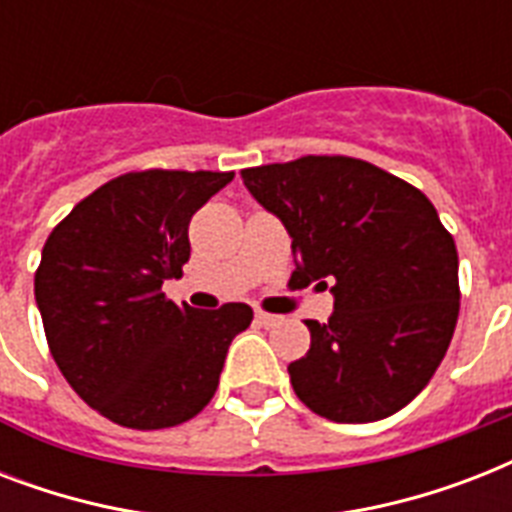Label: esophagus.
I'll use <instances>...</instances> for the list:
<instances>
[{"mask_svg":"<svg viewBox=\"0 0 512 512\" xmlns=\"http://www.w3.org/2000/svg\"><path fill=\"white\" fill-rule=\"evenodd\" d=\"M255 319H257V324H260V327H276V324L281 321L279 316H273V313H265V311H257Z\"/></svg>","mask_w":512,"mask_h":512,"instance_id":"1","label":"esophagus"}]
</instances>
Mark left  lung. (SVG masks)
Returning a JSON list of instances; mask_svg holds the SVG:
<instances>
[{"label": "left lung", "instance_id": "8db88e82", "mask_svg": "<svg viewBox=\"0 0 512 512\" xmlns=\"http://www.w3.org/2000/svg\"><path fill=\"white\" fill-rule=\"evenodd\" d=\"M292 236V281L332 284L327 324L289 364L297 398L332 422L404 409L436 374L460 316L457 247L420 188L350 156L241 170Z\"/></svg>", "mask_w": 512, "mask_h": 512}]
</instances>
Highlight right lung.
I'll list each match as a JSON object with an SVG mask.
<instances>
[{"label":"right lung","mask_w":512,"mask_h":512,"mask_svg":"<svg viewBox=\"0 0 512 512\" xmlns=\"http://www.w3.org/2000/svg\"><path fill=\"white\" fill-rule=\"evenodd\" d=\"M233 172H127L82 199L44 241L34 295L55 364L122 428L159 430L212 401L252 308L175 305L162 292L191 257L188 223Z\"/></svg>","instance_id":"obj_1"}]
</instances>
